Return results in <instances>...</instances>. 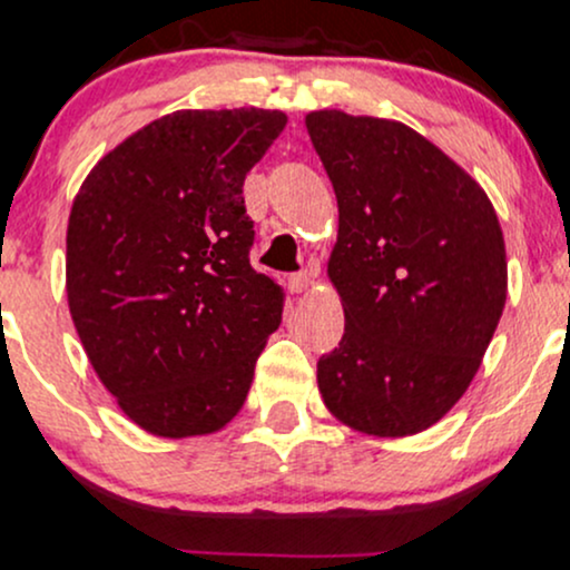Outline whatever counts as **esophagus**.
Instances as JSON below:
<instances>
[{"label":"esophagus","instance_id":"esophagus-1","mask_svg":"<svg viewBox=\"0 0 570 570\" xmlns=\"http://www.w3.org/2000/svg\"><path fill=\"white\" fill-rule=\"evenodd\" d=\"M311 284H313V276H311V273H307V271H303V273H292V276L286 278V286H289V292H294V294L305 292Z\"/></svg>","mask_w":570,"mask_h":570}]
</instances>
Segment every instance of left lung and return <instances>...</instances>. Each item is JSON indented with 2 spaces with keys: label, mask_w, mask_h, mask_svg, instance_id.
<instances>
[{
  "label": "left lung",
  "mask_w": 570,
  "mask_h": 570,
  "mask_svg": "<svg viewBox=\"0 0 570 570\" xmlns=\"http://www.w3.org/2000/svg\"><path fill=\"white\" fill-rule=\"evenodd\" d=\"M305 126L337 195L326 273L345 311L318 391L362 434L426 431L469 389L507 303L495 208L404 122L322 109Z\"/></svg>",
  "instance_id": "left-lung-1"
}]
</instances>
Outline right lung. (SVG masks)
<instances>
[{
  "label": "right lung",
  "instance_id": "right-lung-1",
  "mask_svg": "<svg viewBox=\"0 0 570 570\" xmlns=\"http://www.w3.org/2000/svg\"><path fill=\"white\" fill-rule=\"evenodd\" d=\"M278 109H181L96 163L69 214L67 297L96 375L155 436L238 415L284 292L248 263L244 179Z\"/></svg>",
  "mask_w": 570,
  "mask_h": 570
}]
</instances>
